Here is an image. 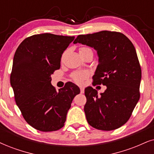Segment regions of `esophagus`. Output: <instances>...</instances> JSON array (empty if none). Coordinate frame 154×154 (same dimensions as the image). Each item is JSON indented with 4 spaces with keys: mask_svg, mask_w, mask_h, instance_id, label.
<instances>
[{
    "mask_svg": "<svg viewBox=\"0 0 154 154\" xmlns=\"http://www.w3.org/2000/svg\"><path fill=\"white\" fill-rule=\"evenodd\" d=\"M85 92V89H84L83 87H80V93L81 94H83Z\"/></svg>",
    "mask_w": 154,
    "mask_h": 154,
    "instance_id": "esophagus-1",
    "label": "esophagus"
}]
</instances>
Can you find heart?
I'll return each instance as SVG.
<instances>
[{
  "label": "heart",
  "instance_id": "b5f03b06",
  "mask_svg": "<svg viewBox=\"0 0 154 154\" xmlns=\"http://www.w3.org/2000/svg\"><path fill=\"white\" fill-rule=\"evenodd\" d=\"M87 50H91L90 48H87V47H81V48L79 49V53H80V52L87 51ZM87 76H88V74H87V72L77 71L72 73V78L73 80L75 81L76 83L81 84L82 83L84 79L87 78Z\"/></svg>",
  "mask_w": 154,
  "mask_h": 154
}]
</instances>
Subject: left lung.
Instances as JSON below:
<instances>
[{
	"label": "left lung",
	"mask_w": 154,
	"mask_h": 154,
	"mask_svg": "<svg viewBox=\"0 0 154 154\" xmlns=\"http://www.w3.org/2000/svg\"><path fill=\"white\" fill-rule=\"evenodd\" d=\"M94 48L99 65L93 83L106 85L98 94L91 87L85 89V115L89 124L103 131H112L126 124L140 98L141 69L135 48L123 33L103 30L79 35L74 43Z\"/></svg>",
	"instance_id": "1"
}]
</instances>
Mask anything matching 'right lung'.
<instances>
[{
  "label": "right lung",
  "instance_id": "obj_1",
  "mask_svg": "<svg viewBox=\"0 0 154 154\" xmlns=\"http://www.w3.org/2000/svg\"><path fill=\"white\" fill-rule=\"evenodd\" d=\"M74 36L51 33L26 38L15 51L11 84L15 102L27 123L41 131L63 127L68 110L79 88L69 82L56 91L51 75L60 68L62 54Z\"/></svg>",
  "mask_w": 154,
  "mask_h": 154
}]
</instances>
